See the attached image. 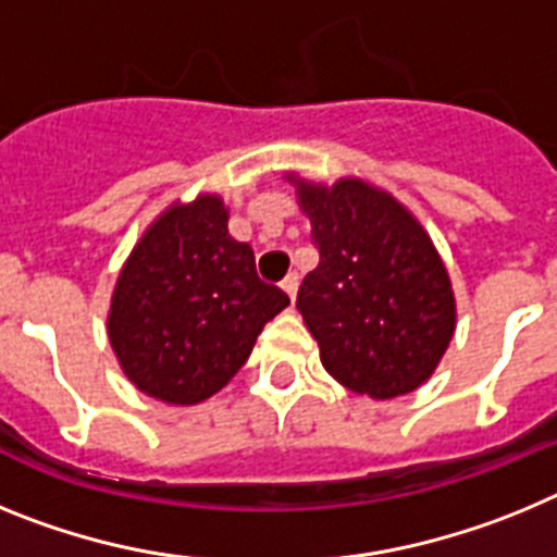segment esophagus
Returning <instances> with one entry per match:
<instances>
[{
	"instance_id": "esophagus-1",
	"label": "esophagus",
	"mask_w": 557,
	"mask_h": 557,
	"mask_svg": "<svg viewBox=\"0 0 557 557\" xmlns=\"http://www.w3.org/2000/svg\"><path fill=\"white\" fill-rule=\"evenodd\" d=\"M282 289L287 293L289 301H295V295H298V273H289L282 282Z\"/></svg>"
}]
</instances>
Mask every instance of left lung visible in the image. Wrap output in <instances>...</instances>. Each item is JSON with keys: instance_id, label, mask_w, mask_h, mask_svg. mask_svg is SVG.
I'll return each mask as SVG.
<instances>
[{"instance_id": "left-lung-1", "label": "left lung", "mask_w": 557, "mask_h": 557, "mask_svg": "<svg viewBox=\"0 0 557 557\" xmlns=\"http://www.w3.org/2000/svg\"><path fill=\"white\" fill-rule=\"evenodd\" d=\"M284 178L321 250V264L298 289V309L329 376L376 401L418 391L457 326L455 289L432 236L401 200L366 178Z\"/></svg>"}]
</instances>
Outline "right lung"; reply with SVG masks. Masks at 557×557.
Segmentation results:
<instances>
[{
  "instance_id": "1",
  "label": "right lung",
  "mask_w": 557,
  "mask_h": 557,
  "mask_svg": "<svg viewBox=\"0 0 557 557\" xmlns=\"http://www.w3.org/2000/svg\"><path fill=\"white\" fill-rule=\"evenodd\" d=\"M289 304L259 282L250 245L228 234L218 191L166 206L116 275L108 339L136 391L191 407L228 385L264 323Z\"/></svg>"
}]
</instances>
